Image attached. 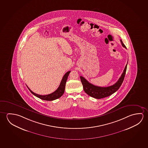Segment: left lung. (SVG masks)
I'll return each mask as SVG.
<instances>
[{
	"label": "left lung",
	"mask_w": 148,
	"mask_h": 148,
	"mask_svg": "<svg viewBox=\"0 0 148 148\" xmlns=\"http://www.w3.org/2000/svg\"><path fill=\"white\" fill-rule=\"evenodd\" d=\"M120 41L122 46L125 48H127L122 42V40H120ZM127 64L124 68L123 72L119 79V80H118L117 82L113 85L108 87H100L94 85L88 82L84 77L80 76V79L82 82L85 92L87 95H88L89 96L98 99L109 96L112 94H114L119 88L124 80V77L127 71Z\"/></svg>",
	"instance_id": "obj_1"
}]
</instances>
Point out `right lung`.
Here are the masks:
<instances>
[{
	"mask_svg": "<svg viewBox=\"0 0 148 148\" xmlns=\"http://www.w3.org/2000/svg\"><path fill=\"white\" fill-rule=\"evenodd\" d=\"M70 73H71V71H69L64 75L63 77L62 78V80L61 81V83L59 85V87L55 92H53L51 94H48L46 95H38V94L33 92L32 90H31L30 89H29V88L28 86L27 87L28 88V89H29V90L30 91L32 94L40 99H42L44 100H46V101L54 100L56 99L60 98L63 95L64 90H65V88L66 81L67 80V77H68V75H69Z\"/></svg>",
	"mask_w": 148,
	"mask_h": 148,
	"instance_id": "1",
	"label": "right lung"
}]
</instances>
